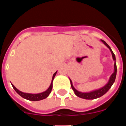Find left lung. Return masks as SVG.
Returning a JSON list of instances; mask_svg holds the SVG:
<instances>
[{
  "label": "left lung",
  "mask_w": 126,
  "mask_h": 126,
  "mask_svg": "<svg viewBox=\"0 0 126 126\" xmlns=\"http://www.w3.org/2000/svg\"><path fill=\"white\" fill-rule=\"evenodd\" d=\"M101 41H102L104 43V44H105L106 46H107V47L110 49V50L111 51V54H112V57L113 60L115 61V64H114V72L111 74V76H110V80H109V82L107 83V84L106 85L104 86V87L101 88L97 90H95V91H91L90 93H82L78 91L77 90L74 88L72 85V81L70 79V82H71V88L73 90V91H74L75 94L78 97H81V98L85 99H94L98 98V97H101L104 94H105L109 90V89L111 88L112 85L113 84V83L115 82V79H116V71H117V68H116V58H115V55L114 54V53L113 52L112 50L111 49L110 47L106 43V42L105 41L101 39Z\"/></svg>",
  "instance_id": "8db88e82"
}]
</instances>
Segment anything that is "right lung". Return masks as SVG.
<instances>
[{
  "instance_id": "1",
  "label": "right lung",
  "mask_w": 126,
  "mask_h": 126,
  "mask_svg": "<svg viewBox=\"0 0 126 126\" xmlns=\"http://www.w3.org/2000/svg\"><path fill=\"white\" fill-rule=\"evenodd\" d=\"M57 72H55V73L54 74L52 77V82L50 83V87H49V88L46 90L44 92L41 93L39 94H29V93H25L22 92V91H20L19 90H17L15 86L12 85V87L14 88V90L16 91L18 94H19L21 97H22L23 98L25 99L29 100V101H40V100H43L44 99L46 98V97H48V96L49 95V94L52 91V82L53 80H54V77H55L56 74H57Z\"/></svg>"
}]
</instances>
